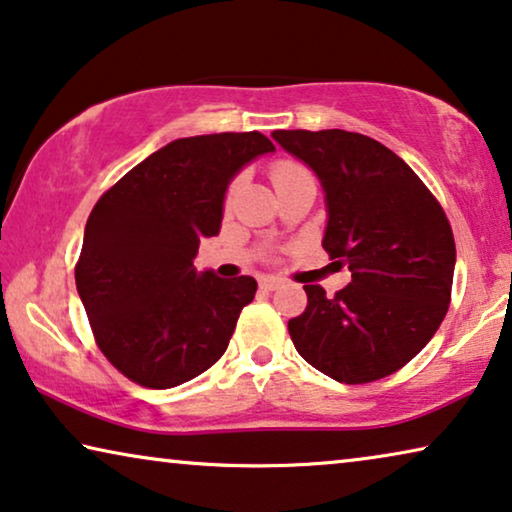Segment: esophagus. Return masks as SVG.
<instances>
[{
  "instance_id": "obj_1",
  "label": "esophagus",
  "mask_w": 512,
  "mask_h": 512,
  "mask_svg": "<svg viewBox=\"0 0 512 512\" xmlns=\"http://www.w3.org/2000/svg\"><path fill=\"white\" fill-rule=\"evenodd\" d=\"M280 285H283V278H276V276H264L259 280V287H262V290H278Z\"/></svg>"
}]
</instances>
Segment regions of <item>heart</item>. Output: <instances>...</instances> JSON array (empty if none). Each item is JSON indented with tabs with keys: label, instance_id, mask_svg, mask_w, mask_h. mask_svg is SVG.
Wrapping results in <instances>:
<instances>
[{
	"label": "heart",
	"instance_id": "obj_1",
	"mask_svg": "<svg viewBox=\"0 0 512 512\" xmlns=\"http://www.w3.org/2000/svg\"><path fill=\"white\" fill-rule=\"evenodd\" d=\"M306 171L299 167V164L294 162H278L276 167L271 169V178H273V185H283L287 181H294V178L304 176Z\"/></svg>",
	"mask_w": 512,
	"mask_h": 512
}]
</instances>
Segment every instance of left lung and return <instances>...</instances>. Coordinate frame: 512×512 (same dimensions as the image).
Listing matches in <instances>:
<instances>
[{"instance_id": "left-lung-1", "label": "left lung", "mask_w": 512, "mask_h": 512, "mask_svg": "<svg viewBox=\"0 0 512 512\" xmlns=\"http://www.w3.org/2000/svg\"><path fill=\"white\" fill-rule=\"evenodd\" d=\"M273 141L318 176L327 227L322 248L352 280L327 297L304 285L308 306L287 322L301 357L345 385L408 364L448 313L457 250L443 208L383 143L345 129H276Z\"/></svg>"}]
</instances>
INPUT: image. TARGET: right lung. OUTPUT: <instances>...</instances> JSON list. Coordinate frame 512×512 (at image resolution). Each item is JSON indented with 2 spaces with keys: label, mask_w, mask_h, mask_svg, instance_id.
<instances>
[{
  "label": "right lung",
  "mask_w": 512,
  "mask_h": 512,
  "mask_svg": "<svg viewBox=\"0 0 512 512\" xmlns=\"http://www.w3.org/2000/svg\"><path fill=\"white\" fill-rule=\"evenodd\" d=\"M266 153L259 132L176 139L92 208L76 290L99 350L134 383L169 390L225 355L257 280L197 273L194 257L220 234L229 183Z\"/></svg>",
  "instance_id": "1"
}]
</instances>
